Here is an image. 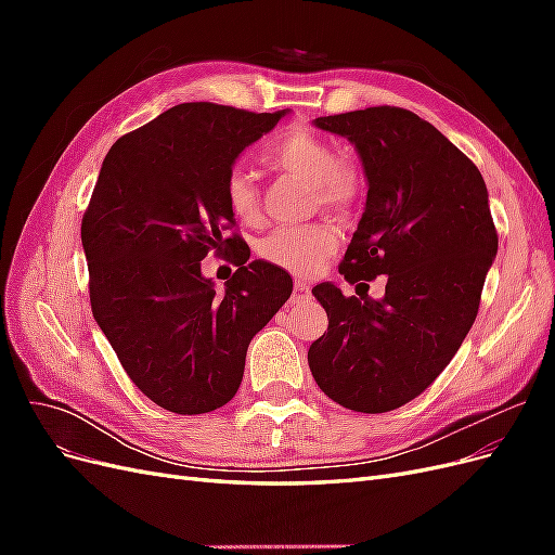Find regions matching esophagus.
Wrapping results in <instances>:
<instances>
[{
    "label": "esophagus",
    "mask_w": 555,
    "mask_h": 555,
    "mask_svg": "<svg viewBox=\"0 0 555 555\" xmlns=\"http://www.w3.org/2000/svg\"><path fill=\"white\" fill-rule=\"evenodd\" d=\"M310 296V287L308 284L304 282V280H298L296 284H294V294H292V304H298V300H306Z\"/></svg>",
    "instance_id": "1"
}]
</instances>
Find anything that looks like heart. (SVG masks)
Returning a JSON list of instances; mask_svg holds the SVG:
<instances>
[{"label": "heart", "mask_w": 555, "mask_h": 555, "mask_svg": "<svg viewBox=\"0 0 555 555\" xmlns=\"http://www.w3.org/2000/svg\"><path fill=\"white\" fill-rule=\"evenodd\" d=\"M263 164L278 173L308 180L314 204L331 212H349L363 194V178L354 164L338 159L331 141L310 129H289L266 145ZM224 204L243 224H257L261 194L255 178L233 169L224 178ZM340 243V231L331 222L282 227L259 241V257L292 275H314Z\"/></svg>", "instance_id": "1"}]
</instances>
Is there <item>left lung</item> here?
Segmentation results:
<instances>
[{"label": "left lung", "instance_id": "1", "mask_svg": "<svg viewBox=\"0 0 555 555\" xmlns=\"http://www.w3.org/2000/svg\"><path fill=\"white\" fill-rule=\"evenodd\" d=\"M314 127L354 145L367 178L340 275L349 284L386 275V287L375 300L317 284L328 333L310 345L308 363L338 405L391 412L428 389L475 324L498 255L489 192L477 166L412 111L373 106Z\"/></svg>", "mask_w": 555, "mask_h": 555}]
</instances>
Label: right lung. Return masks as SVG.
Here are the masks:
<instances>
[{
    "label": "right lung",
    "instance_id": "obj_1",
    "mask_svg": "<svg viewBox=\"0 0 555 555\" xmlns=\"http://www.w3.org/2000/svg\"><path fill=\"white\" fill-rule=\"evenodd\" d=\"M284 115L180 104L117 139L99 171L80 224L92 314L129 379L169 412L227 405L249 340L292 296L289 273L227 238L224 204L233 162ZM229 248L240 271L220 295L199 261Z\"/></svg>",
    "mask_w": 555,
    "mask_h": 555
}]
</instances>
